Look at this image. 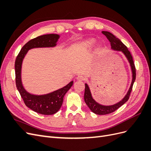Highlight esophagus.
I'll list each match as a JSON object with an SVG mask.
<instances>
[{
	"instance_id": "34e87169",
	"label": "esophagus",
	"mask_w": 151,
	"mask_h": 151,
	"mask_svg": "<svg viewBox=\"0 0 151 151\" xmlns=\"http://www.w3.org/2000/svg\"><path fill=\"white\" fill-rule=\"evenodd\" d=\"M76 79H77V80H78L79 81H83L85 80V77L82 75H79L76 77Z\"/></svg>"
}]
</instances>
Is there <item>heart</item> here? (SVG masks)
<instances>
[{"instance_id": "1", "label": "heart", "mask_w": 151, "mask_h": 151, "mask_svg": "<svg viewBox=\"0 0 151 151\" xmlns=\"http://www.w3.org/2000/svg\"><path fill=\"white\" fill-rule=\"evenodd\" d=\"M93 43H94V42H93V40H88V41H87V42H85L84 46L89 47L92 46V45H93Z\"/></svg>"}]
</instances>
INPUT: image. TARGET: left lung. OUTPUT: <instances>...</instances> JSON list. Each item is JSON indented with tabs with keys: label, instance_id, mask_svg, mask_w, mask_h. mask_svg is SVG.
Instances as JSON below:
<instances>
[{
	"label": "left lung",
	"instance_id": "obj_1",
	"mask_svg": "<svg viewBox=\"0 0 151 151\" xmlns=\"http://www.w3.org/2000/svg\"><path fill=\"white\" fill-rule=\"evenodd\" d=\"M102 33L106 36V37L109 41L111 48L113 50L122 52L127 57L131 67V70L132 72V81L130 88L129 91H128L127 94L125 96V97L120 102L113 105H110V106H104V105L100 104L96 101L92 97L88 85L85 84V92L84 96L85 103L88 105V106L89 108L95 114H96V115H107V114L113 113L117 109L119 108L121 106H122L123 104L125 103L128 101V99H129L130 94L132 90V87H133L136 77V70L133 58H132V55L129 51L127 47L121 42L120 40L117 38L115 36H114L112 33H109V32L103 31H102Z\"/></svg>",
	"mask_w": 151,
	"mask_h": 151
}]
</instances>
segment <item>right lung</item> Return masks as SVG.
Returning a JSON list of instances; mask_svg holds the SVG:
<instances>
[{
    "label": "right lung",
    "instance_id": "right-lung-1",
    "mask_svg": "<svg viewBox=\"0 0 151 151\" xmlns=\"http://www.w3.org/2000/svg\"><path fill=\"white\" fill-rule=\"evenodd\" d=\"M60 36L57 34H48L38 36L26 43L21 48L15 62L16 84L21 98L26 106L40 114L46 115H53L61 108L63 97L73 85L71 81L62 88L43 95L32 94L24 88L21 81V67L22 60L28 50L34 48L54 47L56 46Z\"/></svg>",
    "mask_w": 151,
    "mask_h": 151
}]
</instances>
